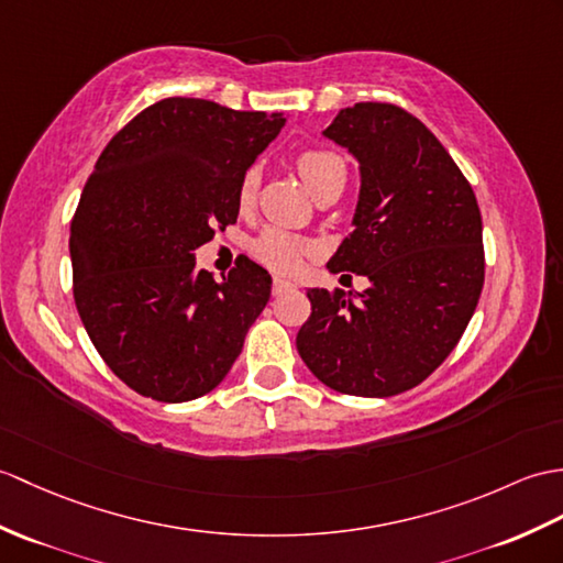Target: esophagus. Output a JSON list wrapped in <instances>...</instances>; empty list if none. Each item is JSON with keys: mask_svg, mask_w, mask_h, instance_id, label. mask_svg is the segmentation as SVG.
I'll list each match as a JSON object with an SVG mask.
<instances>
[{"mask_svg": "<svg viewBox=\"0 0 563 563\" xmlns=\"http://www.w3.org/2000/svg\"><path fill=\"white\" fill-rule=\"evenodd\" d=\"M292 287H297L292 280H285V278H280V276L273 278V295H280V292H285V290H292Z\"/></svg>", "mask_w": 563, "mask_h": 563, "instance_id": "esophagus-1", "label": "esophagus"}]
</instances>
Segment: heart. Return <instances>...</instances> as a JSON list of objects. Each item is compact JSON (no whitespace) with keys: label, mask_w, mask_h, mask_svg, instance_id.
<instances>
[{"label":"heart","mask_w":563,"mask_h":563,"mask_svg":"<svg viewBox=\"0 0 563 563\" xmlns=\"http://www.w3.org/2000/svg\"><path fill=\"white\" fill-rule=\"evenodd\" d=\"M295 165H297L299 177L305 179L307 189L313 196L325 191V189H343L345 187L347 165L341 155L333 151L307 148L302 153H297ZM256 185H258L256 169H246L242 181H240V191H238V201L242 208L252 206L254 196H256ZM252 252L258 261H264V264L271 268L292 271L302 264V258L311 252V244L302 238H297V234H292V232L268 228L254 242Z\"/></svg>","instance_id":"1"}]
</instances>
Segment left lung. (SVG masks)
Instances as JSON below:
<instances>
[{
	"label": "left lung",
	"instance_id": "8db88e82",
	"mask_svg": "<svg viewBox=\"0 0 563 563\" xmlns=\"http://www.w3.org/2000/svg\"><path fill=\"white\" fill-rule=\"evenodd\" d=\"M323 136L360 163L352 232L329 271L369 287L307 290L297 352L338 394L398 396L451 355L473 319L485 283L479 206L439 139L396 104H352Z\"/></svg>",
	"mask_w": 563,
	"mask_h": 563
}]
</instances>
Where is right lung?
I'll list each match as a JSON object with an SVG mask.
<instances>
[{"label":"right lung","instance_id":"right-lung-1","mask_svg":"<svg viewBox=\"0 0 563 563\" xmlns=\"http://www.w3.org/2000/svg\"><path fill=\"white\" fill-rule=\"evenodd\" d=\"M283 124L165 98L100 153L71 220L74 299L90 343L136 394L201 398L240 357L273 280L246 256L216 280L194 252L238 222L240 181Z\"/></svg>","mask_w":563,"mask_h":563}]
</instances>
